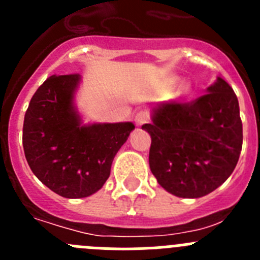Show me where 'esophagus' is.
<instances>
[{
  "mask_svg": "<svg viewBox=\"0 0 260 260\" xmlns=\"http://www.w3.org/2000/svg\"><path fill=\"white\" fill-rule=\"evenodd\" d=\"M134 121H135V125L137 126H143L144 123H147L150 121V114L144 112V110H139L134 117Z\"/></svg>",
  "mask_w": 260,
  "mask_h": 260,
  "instance_id": "34e87169",
  "label": "esophagus"
}]
</instances>
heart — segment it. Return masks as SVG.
<instances>
[{
    "instance_id": "1",
    "label": "heart",
    "mask_w": 260,
    "mask_h": 260,
    "mask_svg": "<svg viewBox=\"0 0 260 260\" xmlns=\"http://www.w3.org/2000/svg\"><path fill=\"white\" fill-rule=\"evenodd\" d=\"M171 83H172V84H176V83H177V79H172V80H171Z\"/></svg>"
}]
</instances>
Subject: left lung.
<instances>
[{"instance_id": "obj_1", "label": "left lung", "mask_w": 260, "mask_h": 260, "mask_svg": "<svg viewBox=\"0 0 260 260\" xmlns=\"http://www.w3.org/2000/svg\"><path fill=\"white\" fill-rule=\"evenodd\" d=\"M191 103L157 104L151 135L150 168L160 186L180 198H201L228 180L242 150L238 99L217 78Z\"/></svg>"}]
</instances>
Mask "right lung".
<instances>
[{"label":"right lung","instance_id":"right-lung-1","mask_svg":"<svg viewBox=\"0 0 260 260\" xmlns=\"http://www.w3.org/2000/svg\"><path fill=\"white\" fill-rule=\"evenodd\" d=\"M79 74L52 75L32 96L23 123L31 171L63 198H86L103 187L113 158L135 128L132 122L82 125L74 107Z\"/></svg>","mask_w":260,"mask_h":260}]
</instances>
